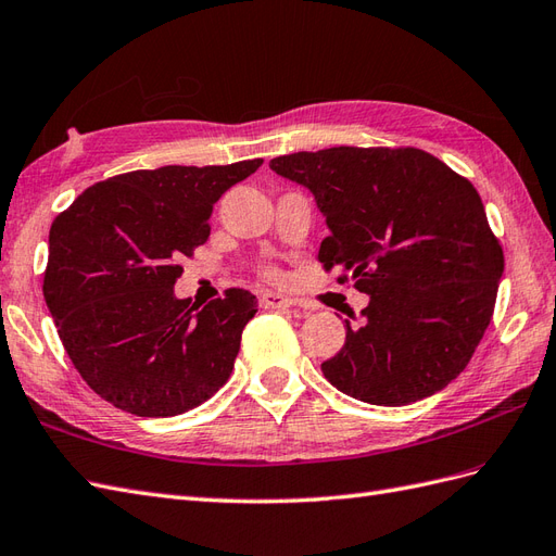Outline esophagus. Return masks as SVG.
<instances>
[{"label":"esophagus","mask_w":556,"mask_h":556,"mask_svg":"<svg viewBox=\"0 0 556 556\" xmlns=\"http://www.w3.org/2000/svg\"><path fill=\"white\" fill-rule=\"evenodd\" d=\"M295 303L291 301L289 295H281V293H275V291H267V293H261V307L265 309H283V307H293Z\"/></svg>","instance_id":"obj_1"}]
</instances>
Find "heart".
I'll return each instance as SVG.
<instances>
[{"instance_id":"b5f03b06","label":"heart","mask_w":556,"mask_h":556,"mask_svg":"<svg viewBox=\"0 0 556 556\" xmlns=\"http://www.w3.org/2000/svg\"><path fill=\"white\" fill-rule=\"evenodd\" d=\"M265 277H269V279H277L279 277V273L275 267H265Z\"/></svg>"}]
</instances>
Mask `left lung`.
I'll list each match as a JSON object with an SVG mask.
<instances>
[{
  "label": "left lung",
  "instance_id": "obj_1",
  "mask_svg": "<svg viewBox=\"0 0 556 556\" xmlns=\"http://www.w3.org/2000/svg\"><path fill=\"white\" fill-rule=\"evenodd\" d=\"M275 174L315 194L331 235L319 263L371 295L321 364L354 400L406 406L444 390L486 333L505 255L465 176L418 148L281 154Z\"/></svg>",
  "mask_w": 556,
  "mask_h": 556
}]
</instances>
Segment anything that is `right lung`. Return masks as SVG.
<instances>
[{
	"label": "right lung",
	"instance_id": "right-lung-1",
	"mask_svg": "<svg viewBox=\"0 0 556 556\" xmlns=\"http://www.w3.org/2000/svg\"><path fill=\"white\" fill-rule=\"evenodd\" d=\"M263 160L162 166L93 182L49 232L45 301L87 386L140 418L204 404L230 378L255 295L178 301L182 258L211 235L213 204Z\"/></svg>",
	"mask_w": 556,
	"mask_h": 556
}]
</instances>
